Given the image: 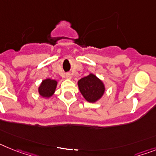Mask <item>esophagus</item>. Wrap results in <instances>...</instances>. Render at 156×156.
I'll use <instances>...</instances> for the list:
<instances>
[{
  "label": "esophagus",
  "instance_id": "esophagus-1",
  "mask_svg": "<svg viewBox=\"0 0 156 156\" xmlns=\"http://www.w3.org/2000/svg\"><path fill=\"white\" fill-rule=\"evenodd\" d=\"M66 78H71V74H70V73H67V74H66Z\"/></svg>",
  "mask_w": 156,
  "mask_h": 156
}]
</instances>
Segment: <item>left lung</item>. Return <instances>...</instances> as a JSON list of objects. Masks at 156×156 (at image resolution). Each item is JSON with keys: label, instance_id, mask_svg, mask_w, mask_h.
Instances as JSON below:
<instances>
[{"label": "left lung", "instance_id": "1", "mask_svg": "<svg viewBox=\"0 0 156 156\" xmlns=\"http://www.w3.org/2000/svg\"><path fill=\"white\" fill-rule=\"evenodd\" d=\"M78 85L80 92L89 102H95L105 92L103 82L92 74L80 79Z\"/></svg>", "mask_w": 156, "mask_h": 156}]
</instances>
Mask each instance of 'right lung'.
<instances>
[{"mask_svg":"<svg viewBox=\"0 0 156 156\" xmlns=\"http://www.w3.org/2000/svg\"><path fill=\"white\" fill-rule=\"evenodd\" d=\"M57 82L51 79H46L43 81L42 84L39 87V93L42 97L44 98H49L52 96L55 90Z\"/></svg>","mask_w":156,"mask_h":156,"instance_id":"right-lung-1","label":"right lung"}]
</instances>
